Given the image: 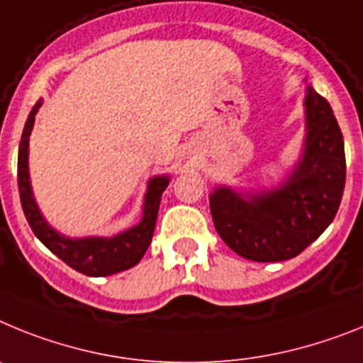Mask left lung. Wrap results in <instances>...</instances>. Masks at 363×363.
<instances>
[{"label":"left lung","instance_id":"left-lung-1","mask_svg":"<svg viewBox=\"0 0 363 363\" xmlns=\"http://www.w3.org/2000/svg\"><path fill=\"white\" fill-rule=\"evenodd\" d=\"M305 146L294 172L274 188L242 195L217 186L210 212L220 239L235 254L259 263L292 259L333 223L345 188L340 125L321 94L307 86Z\"/></svg>","mask_w":363,"mask_h":363}]
</instances>
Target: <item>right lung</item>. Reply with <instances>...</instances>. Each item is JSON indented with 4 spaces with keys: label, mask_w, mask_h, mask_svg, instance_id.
Masks as SVG:
<instances>
[{
    "label": "right lung",
    "mask_w": 363,
    "mask_h": 363,
    "mask_svg": "<svg viewBox=\"0 0 363 363\" xmlns=\"http://www.w3.org/2000/svg\"><path fill=\"white\" fill-rule=\"evenodd\" d=\"M42 106V100H38L29 118L25 122L23 133L20 140V151H18V188H20V199L23 206V213L29 220L34 235L49 248L55 256L67 263L71 269L86 274L91 277L111 276V274L122 272L143 259L150 247L153 230H155L157 213L162 191L169 184L168 175L150 179L147 191L144 195L143 219L133 228L125 230L115 238H82L71 239L58 234L52 226L43 219L40 208L33 197L29 179V140L30 131L34 125V116Z\"/></svg>",
    "instance_id": "add662e5"
}]
</instances>
